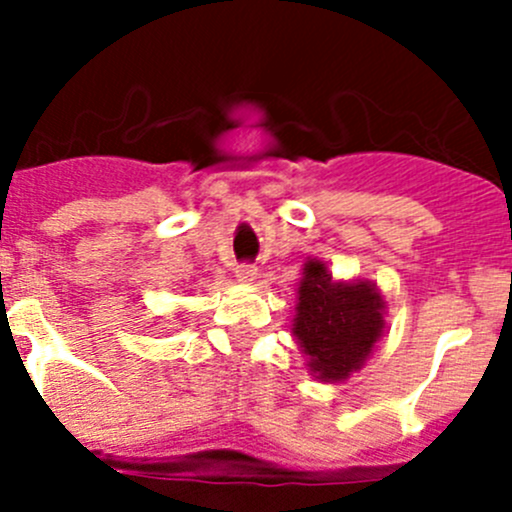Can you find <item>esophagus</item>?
<instances>
[{"instance_id": "34e87169", "label": "esophagus", "mask_w": 512, "mask_h": 512, "mask_svg": "<svg viewBox=\"0 0 512 512\" xmlns=\"http://www.w3.org/2000/svg\"><path fill=\"white\" fill-rule=\"evenodd\" d=\"M235 277L240 282H255L257 280V267L252 265H237L235 267Z\"/></svg>"}]
</instances>
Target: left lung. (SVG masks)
I'll return each mask as SVG.
<instances>
[{
  "label": "left lung",
  "mask_w": 512,
  "mask_h": 512,
  "mask_svg": "<svg viewBox=\"0 0 512 512\" xmlns=\"http://www.w3.org/2000/svg\"><path fill=\"white\" fill-rule=\"evenodd\" d=\"M386 302L376 282L334 280L327 262L307 257L297 285L292 337L309 374L342 384L361 371L386 329Z\"/></svg>",
  "instance_id": "1"
}]
</instances>
